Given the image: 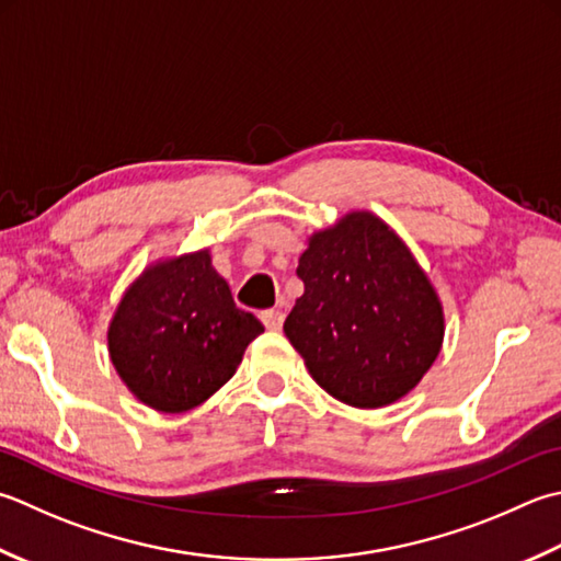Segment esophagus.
Instances as JSON below:
<instances>
[{"instance_id":"34e87169","label":"esophagus","mask_w":561,"mask_h":561,"mask_svg":"<svg viewBox=\"0 0 561 561\" xmlns=\"http://www.w3.org/2000/svg\"><path fill=\"white\" fill-rule=\"evenodd\" d=\"M260 321L265 323V328H270V331H279L282 323H284V313L277 311V309L262 311V313H260Z\"/></svg>"}]
</instances>
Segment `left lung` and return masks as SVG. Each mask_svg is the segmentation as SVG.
Returning a JSON list of instances; mask_svg holds the SVG:
<instances>
[{"label":"left lung","instance_id":"obj_1","mask_svg":"<svg viewBox=\"0 0 561 561\" xmlns=\"http://www.w3.org/2000/svg\"><path fill=\"white\" fill-rule=\"evenodd\" d=\"M296 274L304 296L284 333L337 401L379 409L409 393L443 345V306L389 226L350 214L316 233Z\"/></svg>","mask_w":561,"mask_h":561}]
</instances>
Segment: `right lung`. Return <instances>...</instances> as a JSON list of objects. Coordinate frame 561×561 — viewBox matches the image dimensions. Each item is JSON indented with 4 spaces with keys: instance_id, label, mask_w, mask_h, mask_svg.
<instances>
[{
    "instance_id": "obj_1",
    "label": "right lung",
    "mask_w": 561,
    "mask_h": 561,
    "mask_svg": "<svg viewBox=\"0 0 561 561\" xmlns=\"http://www.w3.org/2000/svg\"><path fill=\"white\" fill-rule=\"evenodd\" d=\"M265 328L240 311L208 252L160 262L121 299L108 355L121 379L150 409L182 413L236 375Z\"/></svg>"
}]
</instances>
